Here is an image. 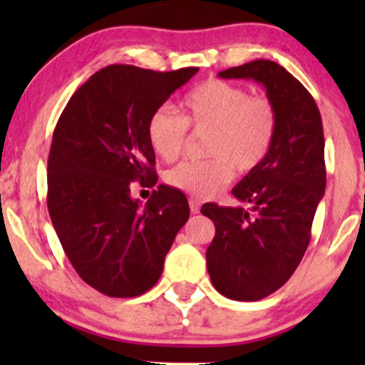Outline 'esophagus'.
Masks as SVG:
<instances>
[{"label":"esophagus","mask_w":365,"mask_h":365,"mask_svg":"<svg viewBox=\"0 0 365 365\" xmlns=\"http://www.w3.org/2000/svg\"><path fill=\"white\" fill-rule=\"evenodd\" d=\"M188 206H190L192 215H197V212L200 211V202L197 199H194V197H190V199H188Z\"/></svg>","instance_id":"obj_1"}]
</instances>
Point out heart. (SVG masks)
Segmentation results:
<instances>
[{"label": "heart", "mask_w": 365, "mask_h": 365, "mask_svg": "<svg viewBox=\"0 0 365 365\" xmlns=\"http://www.w3.org/2000/svg\"><path fill=\"white\" fill-rule=\"evenodd\" d=\"M188 128L207 133L204 154L209 158L180 163L166 173V182L188 195L207 199L228 185L233 170L250 173L267 158L278 132V113L266 96L209 78L183 96L180 116L166 108L149 116L150 149L165 161H173L185 149Z\"/></svg>", "instance_id": "obj_1"}]
</instances>
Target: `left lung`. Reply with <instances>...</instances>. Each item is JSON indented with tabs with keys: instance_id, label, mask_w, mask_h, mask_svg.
Returning <instances> with one entry per match:
<instances>
[{
	"instance_id": "1",
	"label": "left lung",
	"mask_w": 365,
	"mask_h": 365,
	"mask_svg": "<svg viewBox=\"0 0 365 365\" xmlns=\"http://www.w3.org/2000/svg\"><path fill=\"white\" fill-rule=\"evenodd\" d=\"M262 83L278 113L273 149L233 188L244 207L204 204L216 235L207 247L211 282L232 300H261L282 288L302 261L324 195V133L319 108L290 72L255 60L217 73Z\"/></svg>"
}]
</instances>
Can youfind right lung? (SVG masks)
Masks as SVG:
<instances>
[{
	"label": "right lung",
	"mask_w": 365,
	"mask_h": 365,
	"mask_svg": "<svg viewBox=\"0 0 365 365\" xmlns=\"http://www.w3.org/2000/svg\"><path fill=\"white\" fill-rule=\"evenodd\" d=\"M199 72L110 65L75 91L53 133L48 211L77 274L116 299L158 283L190 209L183 192L159 185L140 207L130 183L156 185L148 120Z\"/></svg>",
	"instance_id": "add662e5"
}]
</instances>
